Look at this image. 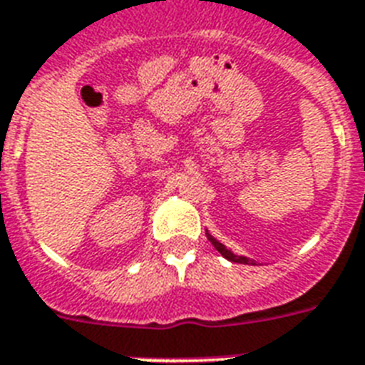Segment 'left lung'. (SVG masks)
Returning <instances> with one entry per match:
<instances>
[{"mask_svg": "<svg viewBox=\"0 0 365 365\" xmlns=\"http://www.w3.org/2000/svg\"><path fill=\"white\" fill-rule=\"evenodd\" d=\"M207 237H209V241H211V243H212V247H215V249H217L218 252H220V255H222L224 258H226V260H230V262H237V264H255V262H250L249 258H245V256L233 255L232 250L226 249V247H224L222 243H218L217 239L211 237V235H209V233H207Z\"/></svg>", "mask_w": 365, "mask_h": 365, "instance_id": "obj_1", "label": "left lung"}]
</instances>
